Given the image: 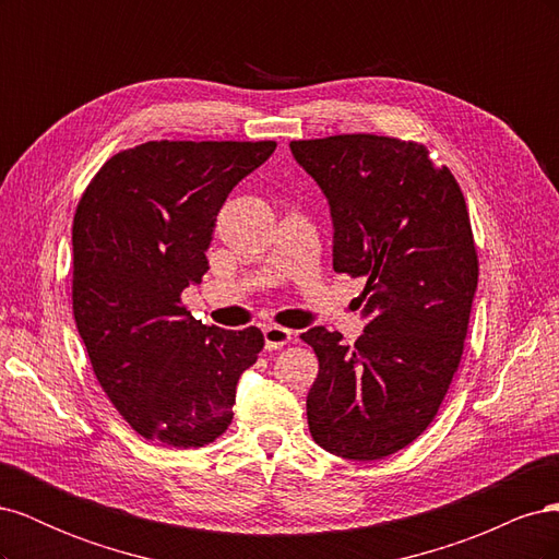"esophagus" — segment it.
<instances>
[{"instance_id":"34e87169","label":"esophagus","mask_w":559,"mask_h":559,"mask_svg":"<svg viewBox=\"0 0 559 559\" xmlns=\"http://www.w3.org/2000/svg\"><path fill=\"white\" fill-rule=\"evenodd\" d=\"M292 331L284 329V326H275V324H267L263 326V341H265V349H280L286 343L292 341Z\"/></svg>"}]
</instances>
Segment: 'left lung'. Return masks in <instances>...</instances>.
Returning <instances> with one entry per match:
<instances>
[{"label":"left lung","instance_id":"left-lung-1","mask_svg":"<svg viewBox=\"0 0 559 559\" xmlns=\"http://www.w3.org/2000/svg\"><path fill=\"white\" fill-rule=\"evenodd\" d=\"M289 148L329 200L333 270L366 277L357 343L300 335L319 359L310 433L345 460H382L431 425L462 359L478 286L466 200L425 144L335 134Z\"/></svg>","mask_w":559,"mask_h":559}]
</instances>
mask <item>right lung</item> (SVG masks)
Masks as SVG:
<instances>
[{
    "mask_svg": "<svg viewBox=\"0 0 559 559\" xmlns=\"http://www.w3.org/2000/svg\"><path fill=\"white\" fill-rule=\"evenodd\" d=\"M275 142H146L111 156L74 214L72 306L95 378L148 441L202 448L233 419L235 386L257 364V326H205L181 306L210 270L228 193Z\"/></svg>",
    "mask_w": 559,
    "mask_h": 559,
    "instance_id": "obj_1",
    "label": "right lung"
}]
</instances>
